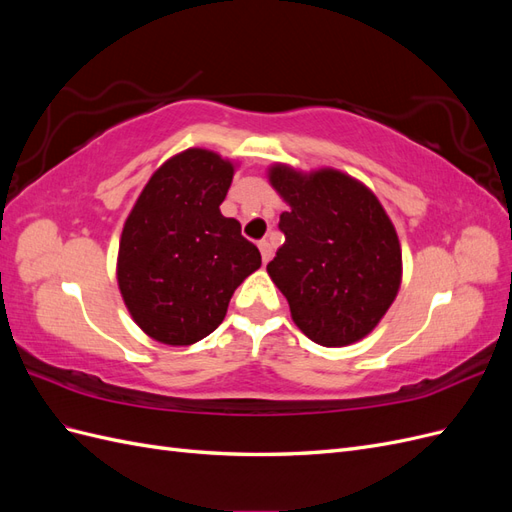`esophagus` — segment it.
<instances>
[{
    "mask_svg": "<svg viewBox=\"0 0 512 512\" xmlns=\"http://www.w3.org/2000/svg\"><path fill=\"white\" fill-rule=\"evenodd\" d=\"M258 247H260V256H262V262H267L271 260V256H273V243L269 241V239H262L260 243H258Z\"/></svg>",
    "mask_w": 512,
    "mask_h": 512,
    "instance_id": "34e87169",
    "label": "esophagus"
}]
</instances>
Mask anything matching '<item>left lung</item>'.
<instances>
[{"label": "left lung", "instance_id": "left-lung-1", "mask_svg": "<svg viewBox=\"0 0 512 512\" xmlns=\"http://www.w3.org/2000/svg\"><path fill=\"white\" fill-rule=\"evenodd\" d=\"M269 181L290 211L280 215L284 245L267 265L297 327L312 342L339 348L374 331L401 284V247L374 192L333 168L299 173L286 164Z\"/></svg>", "mask_w": 512, "mask_h": 512}]
</instances>
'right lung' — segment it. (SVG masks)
Wrapping results in <instances>:
<instances>
[{
    "label": "right lung",
    "mask_w": 512,
    "mask_h": 512,
    "mask_svg": "<svg viewBox=\"0 0 512 512\" xmlns=\"http://www.w3.org/2000/svg\"><path fill=\"white\" fill-rule=\"evenodd\" d=\"M235 166L209 149L166 160L123 224L117 282L134 322L168 346L220 327L232 292L260 267L258 247L220 205Z\"/></svg>",
    "instance_id": "1"
}]
</instances>
